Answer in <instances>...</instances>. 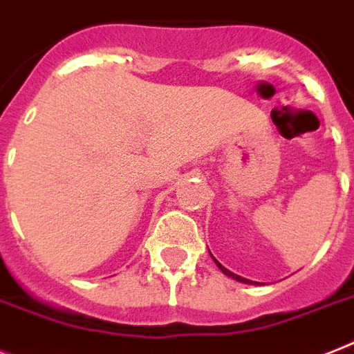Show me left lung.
Instances as JSON below:
<instances>
[{
    "label": "left lung",
    "mask_w": 354,
    "mask_h": 354,
    "mask_svg": "<svg viewBox=\"0 0 354 354\" xmlns=\"http://www.w3.org/2000/svg\"><path fill=\"white\" fill-rule=\"evenodd\" d=\"M209 255H212V253H209ZM212 259H213V261H215V264H217V268H218V270H221V271H223L224 275L230 277V279H233V280H236V282H242V284H251V286H262V284H264V282H253V280H248V279H244V277L236 275V273H233V271L226 270V268H224V266L221 264V262H218L217 259H215V257H213V255H212Z\"/></svg>",
    "instance_id": "obj_1"
}]
</instances>
